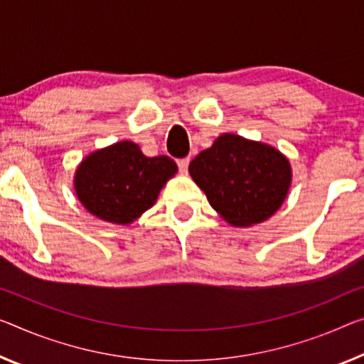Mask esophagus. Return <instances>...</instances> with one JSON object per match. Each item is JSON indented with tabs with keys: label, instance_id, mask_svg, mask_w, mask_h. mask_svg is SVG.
<instances>
[{
	"label": "esophagus",
	"instance_id": "esophagus-1",
	"mask_svg": "<svg viewBox=\"0 0 364 364\" xmlns=\"http://www.w3.org/2000/svg\"><path fill=\"white\" fill-rule=\"evenodd\" d=\"M188 163H190V158H183V159H178V161H177L178 171H181L182 174H186V172H187V169H188Z\"/></svg>",
	"mask_w": 364,
	"mask_h": 364
}]
</instances>
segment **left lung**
Segmentation results:
<instances>
[{
	"label": "left lung",
	"mask_w": 364,
	"mask_h": 364,
	"mask_svg": "<svg viewBox=\"0 0 364 364\" xmlns=\"http://www.w3.org/2000/svg\"><path fill=\"white\" fill-rule=\"evenodd\" d=\"M188 174L216 213L236 228L260 225L275 215L293 181L282 151L234 133H223L195 156Z\"/></svg>",
	"instance_id": "8db88e82"
}]
</instances>
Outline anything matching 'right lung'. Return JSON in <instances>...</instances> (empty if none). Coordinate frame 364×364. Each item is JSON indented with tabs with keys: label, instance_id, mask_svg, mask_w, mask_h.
Returning <instances> with one entry per match:
<instances>
[{
	"label": "right lung",
	"instance_id": "1",
	"mask_svg": "<svg viewBox=\"0 0 364 364\" xmlns=\"http://www.w3.org/2000/svg\"><path fill=\"white\" fill-rule=\"evenodd\" d=\"M176 174L177 164L171 158H148L136 143L124 139L87 154L76 167L73 186L89 213L127 226L156 203Z\"/></svg>",
	"mask_w": 364,
	"mask_h": 364
}]
</instances>
